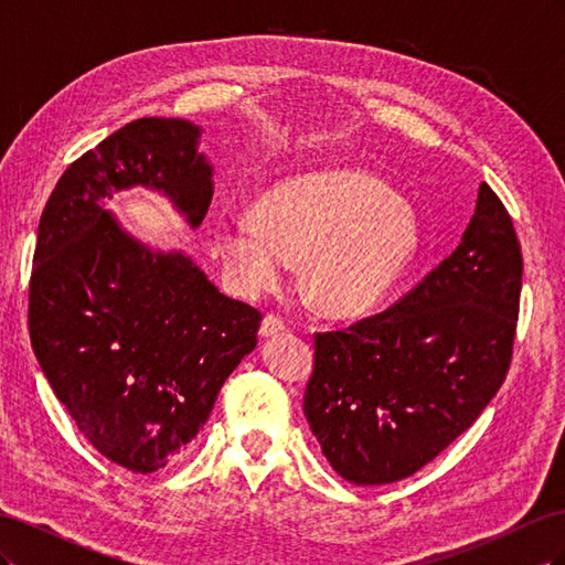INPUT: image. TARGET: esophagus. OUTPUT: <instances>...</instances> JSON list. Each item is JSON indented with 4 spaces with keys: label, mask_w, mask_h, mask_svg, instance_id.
Segmentation results:
<instances>
[{
    "label": "esophagus",
    "mask_w": 565,
    "mask_h": 565,
    "mask_svg": "<svg viewBox=\"0 0 565 565\" xmlns=\"http://www.w3.org/2000/svg\"><path fill=\"white\" fill-rule=\"evenodd\" d=\"M285 328H287V324H285V320H282V318L268 313V316L264 318V322H262L259 334H262L264 339H268V337H276V334L285 332Z\"/></svg>",
    "instance_id": "obj_1"
}]
</instances>
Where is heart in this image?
I'll use <instances>...</instances> for the list:
<instances>
[{
  "label": "heart",
  "mask_w": 565,
  "mask_h": 565,
  "mask_svg": "<svg viewBox=\"0 0 565 565\" xmlns=\"http://www.w3.org/2000/svg\"><path fill=\"white\" fill-rule=\"evenodd\" d=\"M417 243L413 210L377 177L353 169L280 181L252 204L249 224L224 218L216 226V252L245 295L270 292L282 262H301L303 299L334 318L377 309Z\"/></svg>",
  "instance_id": "b5f03b06"
}]
</instances>
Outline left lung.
<instances>
[{
    "mask_svg": "<svg viewBox=\"0 0 565 565\" xmlns=\"http://www.w3.org/2000/svg\"><path fill=\"white\" fill-rule=\"evenodd\" d=\"M521 276L514 224L481 183L448 259L386 311L316 332L303 415L341 478L396 483L469 429L507 377Z\"/></svg>",
    "mask_w": 565,
    "mask_h": 565,
    "instance_id": "left-lung-1",
    "label": "left lung"
}]
</instances>
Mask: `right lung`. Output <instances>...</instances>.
<instances>
[{
  "label": "right lung",
  "mask_w": 565,
  "mask_h": 565,
  "mask_svg": "<svg viewBox=\"0 0 565 565\" xmlns=\"http://www.w3.org/2000/svg\"><path fill=\"white\" fill-rule=\"evenodd\" d=\"M198 139L185 119L141 117L84 152L46 202L32 259L28 324L44 377L84 438L136 473L198 436L262 322L191 256L152 252L106 210L146 185L198 228L214 193Z\"/></svg>",
  "instance_id": "1"
}]
</instances>
